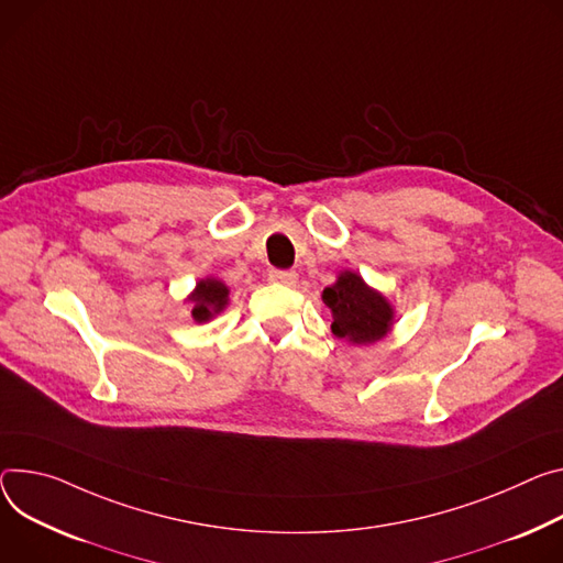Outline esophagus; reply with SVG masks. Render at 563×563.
Wrapping results in <instances>:
<instances>
[{"label":"esophagus","instance_id":"esophagus-1","mask_svg":"<svg viewBox=\"0 0 563 563\" xmlns=\"http://www.w3.org/2000/svg\"><path fill=\"white\" fill-rule=\"evenodd\" d=\"M269 280L278 283V285H287L294 287L298 283V274L294 269H272L269 272Z\"/></svg>","mask_w":563,"mask_h":563}]
</instances>
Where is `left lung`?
<instances>
[{"mask_svg":"<svg viewBox=\"0 0 563 563\" xmlns=\"http://www.w3.org/2000/svg\"><path fill=\"white\" fill-rule=\"evenodd\" d=\"M323 302L332 310V332L339 339L373 343L390 330L393 310L388 300L352 272H343L332 287L323 289Z\"/></svg>","mask_w":563,"mask_h":563,"instance_id":"1","label":"left lung"}]
</instances>
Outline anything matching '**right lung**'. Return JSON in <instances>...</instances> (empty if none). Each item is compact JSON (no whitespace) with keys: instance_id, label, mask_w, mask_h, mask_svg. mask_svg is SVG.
Wrapping results in <instances>:
<instances>
[{"instance_id":"obj_1","label":"right lung","mask_w":563,"mask_h":563,"mask_svg":"<svg viewBox=\"0 0 563 563\" xmlns=\"http://www.w3.org/2000/svg\"><path fill=\"white\" fill-rule=\"evenodd\" d=\"M227 296H229V289L220 280L209 278V280L197 283V289L190 296L192 319L197 323H203V321H209L213 314L222 312L224 305H227Z\"/></svg>"}]
</instances>
